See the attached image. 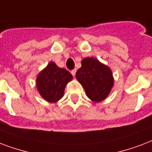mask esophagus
Returning <instances> with one entry per match:
<instances>
[{"label":"esophagus","instance_id":"34e87169","mask_svg":"<svg viewBox=\"0 0 152 152\" xmlns=\"http://www.w3.org/2000/svg\"><path fill=\"white\" fill-rule=\"evenodd\" d=\"M71 74H72L73 76H75V74H76V69H74L73 70H71Z\"/></svg>","mask_w":152,"mask_h":152}]
</instances>
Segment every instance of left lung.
<instances>
[{
	"mask_svg": "<svg viewBox=\"0 0 152 152\" xmlns=\"http://www.w3.org/2000/svg\"><path fill=\"white\" fill-rule=\"evenodd\" d=\"M76 78L84 88L87 97L94 102L105 99L114 83L111 69L92 57L82 60Z\"/></svg>",
	"mask_w": 152,
	"mask_h": 152,
	"instance_id": "1",
	"label": "left lung"
}]
</instances>
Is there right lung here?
<instances>
[{
  "label": "right lung",
  "mask_w": 152,
  "mask_h": 152,
  "mask_svg": "<svg viewBox=\"0 0 152 152\" xmlns=\"http://www.w3.org/2000/svg\"><path fill=\"white\" fill-rule=\"evenodd\" d=\"M72 78L68 70L50 62L37 76L36 87L43 99L50 103H55L63 97L66 86Z\"/></svg>",
  "instance_id": "add662e5"
}]
</instances>
